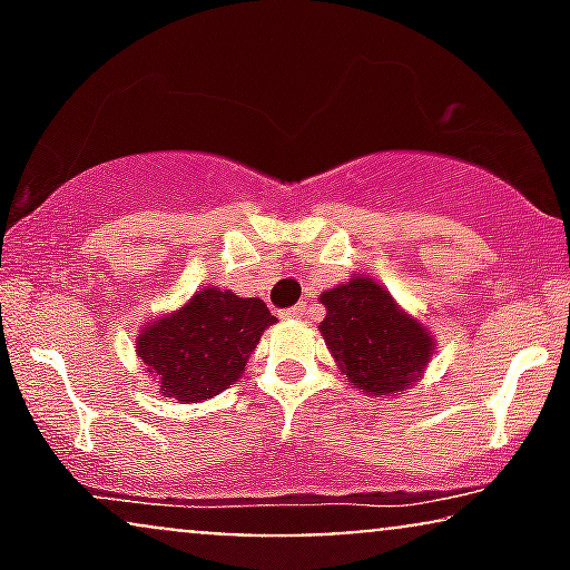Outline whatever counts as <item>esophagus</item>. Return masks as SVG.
<instances>
[{
    "label": "esophagus",
    "mask_w": 570,
    "mask_h": 570,
    "mask_svg": "<svg viewBox=\"0 0 570 570\" xmlns=\"http://www.w3.org/2000/svg\"><path fill=\"white\" fill-rule=\"evenodd\" d=\"M305 313H307V305L305 303H297L294 307H286V311L281 313V316H284V318H305Z\"/></svg>",
    "instance_id": "obj_1"
}]
</instances>
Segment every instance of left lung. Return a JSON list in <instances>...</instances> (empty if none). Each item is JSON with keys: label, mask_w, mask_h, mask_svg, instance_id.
I'll list each match as a JSON object with an SVG mask.
<instances>
[{"label": "left lung", "mask_w": 570, "mask_h": 570, "mask_svg": "<svg viewBox=\"0 0 570 570\" xmlns=\"http://www.w3.org/2000/svg\"><path fill=\"white\" fill-rule=\"evenodd\" d=\"M318 299L326 307L318 330L353 389L396 396L421 381L434 353V335L404 313L377 281L353 276Z\"/></svg>", "instance_id": "obj_1"}]
</instances>
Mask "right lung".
<instances>
[{"label": "right lung", "mask_w": 570, "mask_h": 570, "mask_svg": "<svg viewBox=\"0 0 570 570\" xmlns=\"http://www.w3.org/2000/svg\"><path fill=\"white\" fill-rule=\"evenodd\" d=\"M271 324L276 316L263 299L206 286L179 311L144 324L136 353L149 375L158 377L163 396L181 404L203 402L244 375L248 353Z\"/></svg>", "instance_id": "obj_1"}]
</instances>
